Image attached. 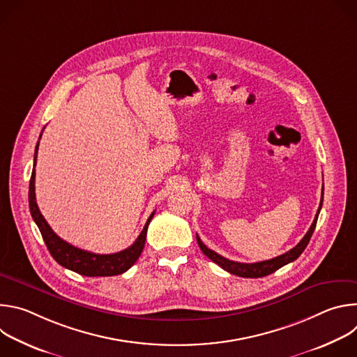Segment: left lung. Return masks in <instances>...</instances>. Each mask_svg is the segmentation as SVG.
<instances>
[{
  "mask_svg": "<svg viewBox=\"0 0 357 357\" xmlns=\"http://www.w3.org/2000/svg\"><path fill=\"white\" fill-rule=\"evenodd\" d=\"M322 199H324V188H322V197H321V203H319V208H318V212L315 215V219L310 227V230L307 231V234L303 236V238L294 247L291 248L289 251L281 254V256L275 257V259H271V260H266V261H260V263H251V264H247V263H238V261H231V260H227L225 259L223 256H220V254L215 252L213 250L208 248L205 244L202 243V240L199 238V236L196 234V240H197V244L200 247V250L203 251V254H205L206 257H209L213 263H216L219 267H222L223 270H226L227 273L230 274H234V275H238V277H244V278H260V277H266V275H270L273 274L274 271H277L278 268L284 267L285 264L288 263H292L295 261L302 251L307 248L310 240H311V236L315 230V226H317V222H318V216H319V212H321V208H322Z\"/></svg>",
  "mask_w": 357,
  "mask_h": 357,
  "instance_id": "1",
  "label": "left lung"
}]
</instances>
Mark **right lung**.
Returning a JSON list of instances; mask_svg holds the SVG:
<instances>
[{"mask_svg":"<svg viewBox=\"0 0 357 357\" xmlns=\"http://www.w3.org/2000/svg\"><path fill=\"white\" fill-rule=\"evenodd\" d=\"M42 137V134H40ZM39 137V139H40ZM38 146L39 141L35 148V157H33V171L31 175L29 181V209L33 222L36 223L43 241L56 263H59L62 267L72 270L80 275L86 277H112V275H119L126 273L141 256L145 238H146V230L151 219L154 218V213L152 212L151 216L148 218L141 234L137 237V240L126 250L114 254H96L90 252L82 248H77L65 240H62L42 216L38 205H36V196H35V165H36V157H38Z\"/></svg>","mask_w":357,"mask_h":357,"instance_id":"obj_1","label":"right lung"}]
</instances>
